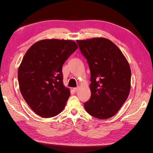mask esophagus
<instances>
[{"mask_svg": "<svg viewBox=\"0 0 153 153\" xmlns=\"http://www.w3.org/2000/svg\"><path fill=\"white\" fill-rule=\"evenodd\" d=\"M78 89V87H75V88H73V91L74 92H77Z\"/></svg>", "mask_w": 153, "mask_h": 153, "instance_id": "obj_1", "label": "esophagus"}]
</instances>
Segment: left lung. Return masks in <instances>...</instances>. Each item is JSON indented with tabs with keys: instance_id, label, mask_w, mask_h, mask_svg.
I'll return each instance as SVG.
<instances>
[{
	"instance_id": "8db88e82",
	"label": "left lung",
	"mask_w": 153,
	"mask_h": 153,
	"mask_svg": "<svg viewBox=\"0 0 153 153\" xmlns=\"http://www.w3.org/2000/svg\"><path fill=\"white\" fill-rule=\"evenodd\" d=\"M91 71V96L86 112L99 119L113 117L127 100L131 89V69L123 53L105 38L76 40Z\"/></svg>"
}]
</instances>
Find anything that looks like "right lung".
<instances>
[{"label": "right lung", "instance_id": "obj_1", "mask_svg": "<svg viewBox=\"0 0 153 153\" xmlns=\"http://www.w3.org/2000/svg\"><path fill=\"white\" fill-rule=\"evenodd\" d=\"M77 48L72 40L46 39L27 51L18 68V84L23 98L37 115L52 117L65 107L70 91L63 84L62 67Z\"/></svg>", "mask_w": 153, "mask_h": 153}]
</instances>
